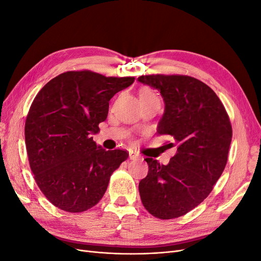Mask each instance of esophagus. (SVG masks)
<instances>
[{
  "instance_id": "esophagus-1",
  "label": "esophagus",
  "mask_w": 261,
  "mask_h": 261,
  "mask_svg": "<svg viewBox=\"0 0 261 261\" xmlns=\"http://www.w3.org/2000/svg\"><path fill=\"white\" fill-rule=\"evenodd\" d=\"M129 159L130 160H137L138 159V155L135 152H129Z\"/></svg>"
}]
</instances>
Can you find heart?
Instances as JSON below:
<instances>
[{
    "label": "heart",
    "instance_id": "obj_1",
    "mask_svg": "<svg viewBox=\"0 0 261 261\" xmlns=\"http://www.w3.org/2000/svg\"><path fill=\"white\" fill-rule=\"evenodd\" d=\"M139 98H140V100L151 99V98H155V94L153 93L152 90H150L148 88H144V89H141L139 92Z\"/></svg>",
    "mask_w": 261,
    "mask_h": 261
}]
</instances>
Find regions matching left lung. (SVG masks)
Segmentation results:
<instances>
[{
  "label": "left lung",
  "mask_w": 261,
  "mask_h": 261,
  "mask_svg": "<svg viewBox=\"0 0 261 261\" xmlns=\"http://www.w3.org/2000/svg\"><path fill=\"white\" fill-rule=\"evenodd\" d=\"M138 82L160 91L165 103L156 133L172 139L176 153L164 165L146 158L140 199L158 219L186 215L207 198L227 162L232 125L216 92L186 75H143Z\"/></svg>",
  "instance_id": "8db88e82"
}]
</instances>
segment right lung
<instances>
[{
    "instance_id": "add662e5",
    "label": "right lung",
    "mask_w": 261,
    "mask_h": 261,
    "mask_svg": "<svg viewBox=\"0 0 261 261\" xmlns=\"http://www.w3.org/2000/svg\"><path fill=\"white\" fill-rule=\"evenodd\" d=\"M134 81L72 70L38 92L26 118V149L36 183L55 207L77 213L96 206L128 158L126 150L97 146L92 135L106 121L109 101Z\"/></svg>"
}]
</instances>
